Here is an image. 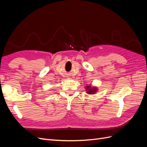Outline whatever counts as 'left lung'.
<instances>
[{"mask_svg": "<svg viewBox=\"0 0 147 147\" xmlns=\"http://www.w3.org/2000/svg\"><path fill=\"white\" fill-rule=\"evenodd\" d=\"M86 90H87V93H88L89 94H94V93L96 92V91H97L96 88H94V87L91 88V86H87Z\"/></svg>", "mask_w": 147, "mask_h": 147, "instance_id": "1", "label": "left lung"}]
</instances>
